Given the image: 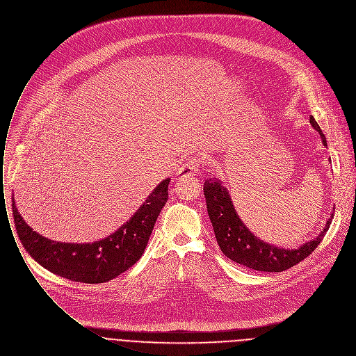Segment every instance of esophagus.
<instances>
[{"mask_svg": "<svg viewBox=\"0 0 356 356\" xmlns=\"http://www.w3.org/2000/svg\"><path fill=\"white\" fill-rule=\"evenodd\" d=\"M202 164V159L200 157H193L191 160H188V163L182 164L178 171H177V177L178 178H184V177H195L199 172Z\"/></svg>", "mask_w": 356, "mask_h": 356, "instance_id": "34e87169", "label": "esophagus"}]
</instances>
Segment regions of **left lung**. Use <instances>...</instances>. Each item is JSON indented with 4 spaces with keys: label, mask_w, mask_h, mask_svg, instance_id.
<instances>
[{
    "label": "left lung",
    "mask_w": 356,
    "mask_h": 356,
    "mask_svg": "<svg viewBox=\"0 0 356 356\" xmlns=\"http://www.w3.org/2000/svg\"><path fill=\"white\" fill-rule=\"evenodd\" d=\"M309 122L319 132L323 145L327 146L325 134L322 132L316 120L311 116ZM203 191L209 217L211 220L221 251L232 261L255 270L282 272L297 265L319 245L333 220L332 213L323 231L315 238L297 248H283L261 240L243 224L237 216L228 189L220 179H206Z\"/></svg>",
    "instance_id": "left-lung-1"
}]
</instances>
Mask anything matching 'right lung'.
<instances>
[{
  "label": "right lung",
  "instance_id": "right-lung-1",
  "mask_svg": "<svg viewBox=\"0 0 356 356\" xmlns=\"http://www.w3.org/2000/svg\"><path fill=\"white\" fill-rule=\"evenodd\" d=\"M170 178L161 181L136 213L111 236L94 243H62L33 231L12 213L17 236L26 251L49 272L81 283H105L131 268L143 254L156 220L168 199Z\"/></svg>",
  "mask_w": 356,
  "mask_h": 356
}]
</instances>
